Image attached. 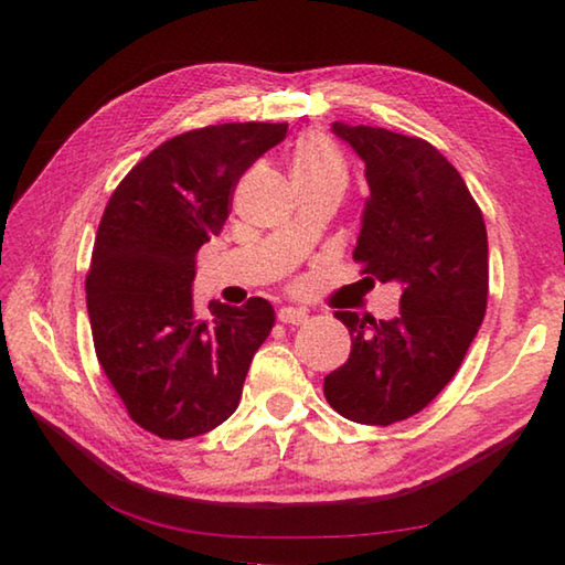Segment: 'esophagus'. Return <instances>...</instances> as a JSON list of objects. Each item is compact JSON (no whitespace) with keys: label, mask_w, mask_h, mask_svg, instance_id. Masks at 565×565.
<instances>
[{"label":"esophagus","mask_w":565,"mask_h":565,"mask_svg":"<svg viewBox=\"0 0 565 565\" xmlns=\"http://www.w3.org/2000/svg\"><path fill=\"white\" fill-rule=\"evenodd\" d=\"M306 319H309V313H306L303 309H296V306H284V309H279V321L281 323H291V327H299V323H303Z\"/></svg>","instance_id":"obj_1"}]
</instances>
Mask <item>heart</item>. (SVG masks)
Instances as JSON below:
<instances>
[{
    "label": "heart",
    "mask_w": 565,
    "mask_h": 565,
    "mask_svg": "<svg viewBox=\"0 0 565 565\" xmlns=\"http://www.w3.org/2000/svg\"><path fill=\"white\" fill-rule=\"evenodd\" d=\"M291 174L296 184L301 181H343L347 184L349 164L343 159L329 134L323 131H303L291 147Z\"/></svg>",
    "instance_id": "1"
}]
</instances>
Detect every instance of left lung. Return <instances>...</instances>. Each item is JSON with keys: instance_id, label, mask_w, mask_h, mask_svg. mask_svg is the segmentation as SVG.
Here are the masks:
<instances>
[{"instance_id": "1", "label": "left lung", "mask_w": 565, "mask_h": 565, "mask_svg": "<svg viewBox=\"0 0 565 565\" xmlns=\"http://www.w3.org/2000/svg\"><path fill=\"white\" fill-rule=\"evenodd\" d=\"M366 164V199L353 262L398 281L401 313L337 311L351 333L349 361L323 379L343 418L391 426L424 411L461 366L489 301V238L466 181L426 139L333 121Z\"/></svg>"}]
</instances>
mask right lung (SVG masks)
<instances>
[{
  "label": "right lung",
  "instance_id": "right-lung-1",
  "mask_svg": "<svg viewBox=\"0 0 565 565\" xmlns=\"http://www.w3.org/2000/svg\"><path fill=\"white\" fill-rule=\"evenodd\" d=\"M286 124H212L167 139L119 181L87 274L94 351L134 424L167 441L234 414L254 353L274 327L266 299L196 317V254L222 232L234 189Z\"/></svg>",
  "mask_w": 565,
  "mask_h": 565
}]
</instances>
